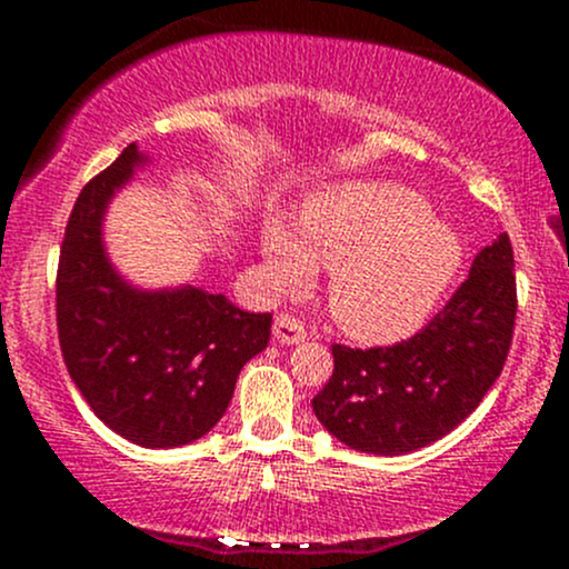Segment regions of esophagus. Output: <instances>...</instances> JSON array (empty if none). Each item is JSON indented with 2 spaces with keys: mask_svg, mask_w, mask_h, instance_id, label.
I'll return each mask as SVG.
<instances>
[{
  "mask_svg": "<svg viewBox=\"0 0 569 569\" xmlns=\"http://www.w3.org/2000/svg\"><path fill=\"white\" fill-rule=\"evenodd\" d=\"M272 336L278 343H300V341H306L308 330L300 319L289 317V313H280V317H274Z\"/></svg>",
  "mask_w": 569,
  "mask_h": 569,
  "instance_id": "1",
  "label": "esophagus"
}]
</instances>
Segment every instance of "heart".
Listing matches in <instances>:
<instances>
[{
  "label": "heart",
  "mask_w": 569,
  "mask_h": 569,
  "mask_svg": "<svg viewBox=\"0 0 569 569\" xmlns=\"http://www.w3.org/2000/svg\"><path fill=\"white\" fill-rule=\"evenodd\" d=\"M267 286L295 295L330 269V313L347 336L391 343L412 336L462 267L455 228L427 200L393 181H343L300 206L297 226L267 220L261 231Z\"/></svg>",
  "instance_id": "heart-1"
}]
</instances>
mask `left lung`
Listing matches in <instances>:
<instances>
[{
    "label": "left lung",
    "mask_w": 569,
    "mask_h": 569,
    "mask_svg": "<svg viewBox=\"0 0 569 569\" xmlns=\"http://www.w3.org/2000/svg\"><path fill=\"white\" fill-rule=\"evenodd\" d=\"M515 313V256L501 233L421 332L393 347L332 343V377L311 401L319 423L366 455H410L435 443L460 427L498 380Z\"/></svg>",
    "instance_id": "obj_1"
}]
</instances>
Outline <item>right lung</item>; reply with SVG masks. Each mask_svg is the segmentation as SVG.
Wrapping results in <instances>:
<instances>
[{
    "instance_id": "obj_1",
    "label": "right lung",
    "mask_w": 569,
    "mask_h": 569,
    "mask_svg": "<svg viewBox=\"0 0 569 569\" xmlns=\"http://www.w3.org/2000/svg\"><path fill=\"white\" fill-rule=\"evenodd\" d=\"M146 162L131 142L79 192L57 267V332L90 410L142 449H173L214 429L242 366L267 349L272 317L194 286L137 289L114 272L107 206Z\"/></svg>"
}]
</instances>
